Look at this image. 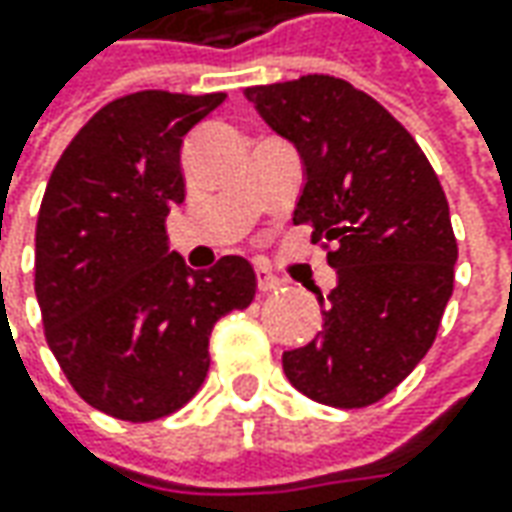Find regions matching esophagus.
Instances as JSON below:
<instances>
[{
  "label": "esophagus",
  "instance_id": "esophagus-1",
  "mask_svg": "<svg viewBox=\"0 0 512 512\" xmlns=\"http://www.w3.org/2000/svg\"><path fill=\"white\" fill-rule=\"evenodd\" d=\"M256 285L262 293H270V290H279L282 287V279H276L267 267H256Z\"/></svg>",
  "mask_w": 512,
  "mask_h": 512
}]
</instances>
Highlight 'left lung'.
Masks as SVG:
<instances>
[{
  "mask_svg": "<svg viewBox=\"0 0 512 512\" xmlns=\"http://www.w3.org/2000/svg\"><path fill=\"white\" fill-rule=\"evenodd\" d=\"M267 128L299 150L305 187L293 225L327 242L336 287L319 339L282 367L307 399L367 407L410 376L436 339L459 247L450 207L416 139L350 82L310 73L245 88Z\"/></svg>",
  "mask_w": 512,
  "mask_h": 512,
  "instance_id": "left-lung-1",
  "label": "left lung"
}]
</instances>
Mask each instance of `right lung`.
Here are the masks:
<instances>
[{
  "label": "right lung",
  "instance_id": "obj_1",
  "mask_svg": "<svg viewBox=\"0 0 512 512\" xmlns=\"http://www.w3.org/2000/svg\"><path fill=\"white\" fill-rule=\"evenodd\" d=\"M225 93L139 90L73 136L36 222V299L45 339L73 390L122 422L187 404L210 367L207 339L256 296L242 256L190 270L165 219L185 202L182 139Z\"/></svg>",
  "mask_w": 512,
  "mask_h": 512
}]
</instances>
